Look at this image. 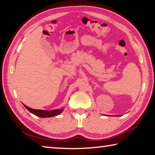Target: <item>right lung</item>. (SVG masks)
I'll list each match as a JSON object with an SVG mask.
<instances>
[{"mask_svg":"<svg viewBox=\"0 0 155 155\" xmlns=\"http://www.w3.org/2000/svg\"><path fill=\"white\" fill-rule=\"evenodd\" d=\"M25 107L27 108V109L31 112V113L34 114L35 115L39 117L42 118H47V117H52L57 116V115L60 114L63 110L62 109H57V110H37V109H33V108H31L30 107H28L26 106L25 104H23Z\"/></svg>","mask_w":155,"mask_h":155,"instance_id":"obj_1","label":"right lung"}]
</instances>
